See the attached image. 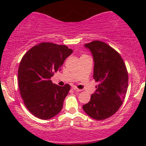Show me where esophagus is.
<instances>
[{
    "label": "esophagus",
    "instance_id": "1",
    "mask_svg": "<svg viewBox=\"0 0 146 146\" xmlns=\"http://www.w3.org/2000/svg\"><path fill=\"white\" fill-rule=\"evenodd\" d=\"M73 89H74V90L76 92H81L82 91L80 89H78L77 87H76V86H73Z\"/></svg>",
    "mask_w": 146,
    "mask_h": 146
}]
</instances>
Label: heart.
<instances>
[{
    "label": "heart",
    "instance_id": "heart-1",
    "mask_svg": "<svg viewBox=\"0 0 146 146\" xmlns=\"http://www.w3.org/2000/svg\"><path fill=\"white\" fill-rule=\"evenodd\" d=\"M82 56H86V55H85V54H83Z\"/></svg>",
    "mask_w": 146,
    "mask_h": 146
}]
</instances>
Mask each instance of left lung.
<instances>
[{"label":"left lung","mask_w":146,"mask_h":146,"mask_svg":"<svg viewBox=\"0 0 146 146\" xmlns=\"http://www.w3.org/2000/svg\"><path fill=\"white\" fill-rule=\"evenodd\" d=\"M85 46L92 53L94 79L98 86L90 100L82 108L92 118L102 120L114 114L122 104L128 85V72L121 55L104 42L94 40Z\"/></svg>","instance_id":"obj_1"}]
</instances>
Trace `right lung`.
I'll use <instances>...</instances> for the list:
<instances>
[{
  "label": "right lung",
  "instance_id": "right-lung-1",
  "mask_svg": "<svg viewBox=\"0 0 146 146\" xmlns=\"http://www.w3.org/2000/svg\"><path fill=\"white\" fill-rule=\"evenodd\" d=\"M72 52L66 45L42 42L23 56L18 70L20 93L27 108L38 118H52L62 108L70 86H59L50 78Z\"/></svg>",
  "mask_w": 146,
  "mask_h": 146
}]
</instances>
